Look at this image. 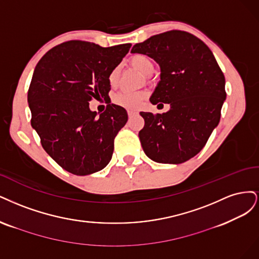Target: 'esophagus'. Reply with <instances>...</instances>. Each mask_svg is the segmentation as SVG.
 Instances as JSON below:
<instances>
[{"instance_id": "34e87169", "label": "esophagus", "mask_w": 259, "mask_h": 259, "mask_svg": "<svg viewBox=\"0 0 259 259\" xmlns=\"http://www.w3.org/2000/svg\"><path fill=\"white\" fill-rule=\"evenodd\" d=\"M138 113L137 112H135V111H128V115H129V117H132V116H135V115H137Z\"/></svg>"}]
</instances>
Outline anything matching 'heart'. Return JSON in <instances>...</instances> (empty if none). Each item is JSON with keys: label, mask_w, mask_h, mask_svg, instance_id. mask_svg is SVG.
I'll return each instance as SVG.
<instances>
[{"label": "heart", "mask_w": 259, "mask_h": 259, "mask_svg": "<svg viewBox=\"0 0 259 259\" xmlns=\"http://www.w3.org/2000/svg\"><path fill=\"white\" fill-rule=\"evenodd\" d=\"M131 64L135 66L137 70H139L142 74L149 75L154 70V64L152 60L145 55H135L131 58ZM119 76V69L115 68L108 76V81L112 86H115L118 81ZM145 95L143 93H132L128 90H121L119 93L114 95L113 97V103L121 106L127 110H136L140 106V104L143 101Z\"/></svg>", "instance_id": "1"}]
</instances>
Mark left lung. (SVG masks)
Returning <instances> with one entry per match:
<instances>
[{
  "mask_svg": "<svg viewBox=\"0 0 259 259\" xmlns=\"http://www.w3.org/2000/svg\"><path fill=\"white\" fill-rule=\"evenodd\" d=\"M160 66V80L152 104H170L166 113L141 112L145 124L139 132L148 158L159 163H183L204 147L221 119L225 76L211 49L197 36L173 30L136 44Z\"/></svg>",
  "mask_w": 259,
  "mask_h": 259,
  "instance_id": "left-lung-1",
  "label": "left lung"
}]
</instances>
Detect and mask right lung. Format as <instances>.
Here are the masks:
<instances>
[{
	"mask_svg": "<svg viewBox=\"0 0 259 259\" xmlns=\"http://www.w3.org/2000/svg\"><path fill=\"white\" fill-rule=\"evenodd\" d=\"M130 47L69 40L48 51L36 64L28 91L31 126L45 152L65 171L88 175L111 161L127 111L110 102L98 116L89 101L108 97L110 73Z\"/></svg>",
	"mask_w": 259,
	"mask_h": 259,
	"instance_id": "1",
	"label": "right lung"
}]
</instances>
